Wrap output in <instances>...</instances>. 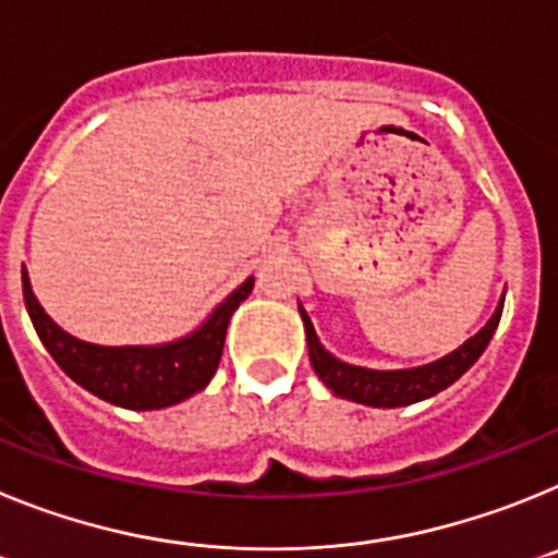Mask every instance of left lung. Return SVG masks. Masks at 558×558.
<instances>
[{
    "mask_svg": "<svg viewBox=\"0 0 558 558\" xmlns=\"http://www.w3.org/2000/svg\"><path fill=\"white\" fill-rule=\"evenodd\" d=\"M302 310L304 329H307V349H310V363H313L315 374L324 379V386L332 388L335 397L352 399L360 405L372 408H402L413 405L418 399L436 397L438 391H445L452 386L466 368L475 363L483 354V349L489 347L492 335H495L497 324H500L502 304L495 310L492 322L463 343L461 349L450 352L447 357L436 360L430 366L405 368V372H374V368H360L349 366L343 360L332 357L327 349L322 347V340L315 335L310 315Z\"/></svg>",
    "mask_w": 558,
    "mask_h": 558,
    "instance_id": "obj_1",
    "label": "left lung"
}]
</instances>
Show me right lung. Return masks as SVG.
<instances>
[{
    "mask_svg": "<svg viewBox=\"0 0 558 558\" xmlns=\"http://www.w3.org/2000/svg\"><path fill=\"white\" fill-rule=\"evenodd\" d=\"M24 304L29 322L47 352L58 366L75 379L77 386L95 397L131 411H156L175 405L181 399L198 393L215 377L223 354V340L229 318L240 302H245L254 288V279H245L234 293L209 315V322L167 347H95L63 332L36 302L29 290V279L22 270Z\"/></svg>",
    "mask_w": 558,
    "mask_h": 558,
    "instance_id": "add662e5",
    "label": "right lung"
}]
</instances>
